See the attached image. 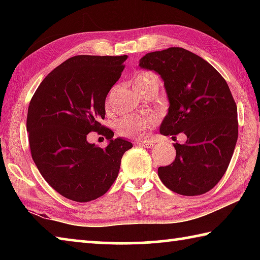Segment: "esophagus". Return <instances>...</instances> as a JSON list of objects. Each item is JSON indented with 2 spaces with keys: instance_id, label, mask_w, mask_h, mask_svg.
<instances>
[{
  "instance_id": "1",
  "label": "esophagus",
  "mask_w": 260,
  "mask_h": 260,
  "mask_svg": "<svg viewBox=\"0 0 260 260\" xmlns=\"http://www.w3.org/2000/svg\"><path fill=\"white\" fill-rule=\"evenodd\" d=\"M136 143H138L139 146H142L147 149H150L153 147V142H151V141H138Z\"/></svg>"
}]
</instances>
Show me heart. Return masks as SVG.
<instances>
[{
    "label": "heart",
    "mask_w": 260,
    "mask_h": 260,
    "mask_svg": "<svg viewBox=\"0 0 260 260\" xmlns=\"http://www.w3.org/2000/svg\"><path fill=\"white\" fill-rule=\"evenodd\" d=\"M157 80L150 72H140L134 78V88L147 85L148 82ZM158 118L153 113H144L139 116H127L118 122L119 134L129 139H144L157 125Z\"/></svg>",
    "instance_id": "1"
}]
</instances>
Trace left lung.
I'll return each instance as SVG.
<instances>
[{
	"instance_id": "obj_1",
	"label": "left lung",
	"mask_w": 260,
	"mask_h": 260,
	"mask_svg": "<svg viewBox=\"0 0 260 260\" xmlns=\"http://www.w3.org/2000/svg\"><path fill=\"white\" fill-rule=\"evenodd\" d=\"M139 67L164 81L170 107L160 134L187 136L186 143L174 144L175 159L158 167V177L180 195L205 193L225 174L239 135L230 87L212 65L183 48L149 52Z\"/></svg>"
}]
</instances>
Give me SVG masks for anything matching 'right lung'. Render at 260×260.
Wrapping results in <instances>:
<instances>
[{
	"label": "right lung",
	"mask_w": 260,
	"mask_h": 260,
	"mask_svg": "<svg viewBox=\"0 0 260 260\" xmlns=\"http://www.w3.org/2000/svg\"><path fill=\"white\" fill-rule=\"evenodd\" d=\"M126 59V55L71 57L43 79L29 102L26 128L33 160L43 179L71 201L85 203L104 195L133 147L100 124ZM89 131L103 134L108 146L88 143Z\"/></svg>",
	"instance_id": "add662e5"
}]
</instances>
